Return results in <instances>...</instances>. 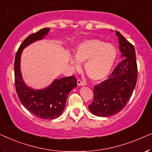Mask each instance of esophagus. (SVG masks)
Returning <instances> with one entry per match:
<instances>
[{
    "label": "esophagus",
    "mask_w": 152,
    "mask_h": 152,
    "mask_svg": "<svg viewBox=\"0 0 152 152\" xmlns=\"http://www.w3.org/2000/svg\"><path fill=\"white\" fill-rule=\"evenodd\" d=\"M77 84H78V86H83L86 85V83L85 82H83V81L80 80V79H78V80H77Z\"/></svg>",
    "instance_id": "obj_1"
}]
</instances>
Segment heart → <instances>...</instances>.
Segmentation results:
<instances>
[{"label": "heart", "mask_w": 152, "mask_h": 152, "mask_svg": "<svg viewBox=\"0 0 152 152\" xmlns=\"http://www.w3.org/2000/svg\"><path fill=\"white\" fill-rule=\"evenodd\" d=\"M75 58L70 62L76 69L80 68L79 63H85V72L89 78L95 81L108 76L117 57V50L113 44L98 39L84 41L74 50Z\"/></svg>", "instance_id": "1"}]
</instances>
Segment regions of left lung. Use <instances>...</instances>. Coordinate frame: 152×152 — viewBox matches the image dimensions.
I'll list each match as a JSON object with an SVG mask.
<instances>
[{"instance_id": "obj_1", "label": "left lung", "mask_w": 152, "mask_h": 152, "mask_svg": "<svg viewBox=\"0 0 152 152\" xmlns=\"http://www.w3.org/2000/svg\"><path fill=\"white\" fill-rule=\"evenodd\" d=\"M121 61L106 80L94 86V100L89 105L90 111L99 117H109L125 107L137 84L138 69L135 49L118 31Z\"/></svg>"}]
</instances>
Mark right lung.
<instances>
[{"mask_svg": "<svg viewBox=\"0 0 152 152\" xmlns=\"http://www.w3.org/2000/svg\"><path fill=\"white\" fill-rule=\"evenodd\" d=\"M50 29L42 28L28 36L18 48L14 62L15 85L18 98L29 112L42 119H53L59 117L64 110L69 93L77 86V80L74 76L56 79L49 87L41 90L27 87L22 80L20 72L22 50L29 44L42 39Z\"/></svg>", "mask_w": 152, "mask_h": 152, "instance_id": "obj_1", "label": "right lung"}]
</instances>
